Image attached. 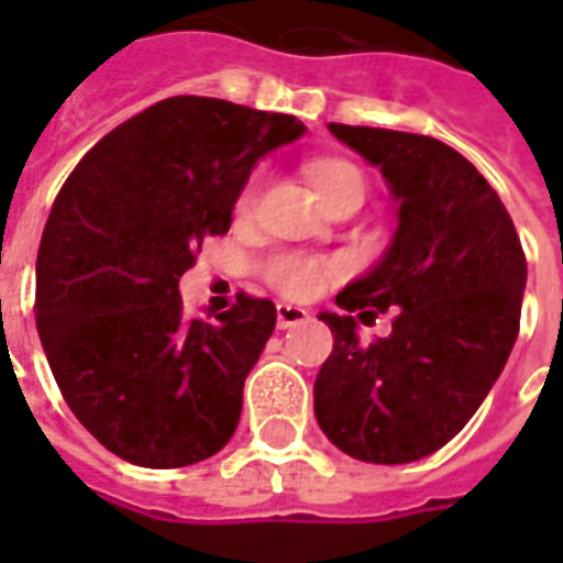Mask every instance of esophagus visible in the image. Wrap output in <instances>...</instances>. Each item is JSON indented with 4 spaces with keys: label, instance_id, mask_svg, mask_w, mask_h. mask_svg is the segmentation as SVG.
<instances>
[{
    "label": "esophagus",
    "instance_id": "1",
    "mask_svg": "<svg viewBox=\"0 0 563 563\" xmlns=\"http://www.w3.org/2000/svg\"><path fill=\"white\" fill-rule=\"evenodd\" d=\"M310 313H307L305 307H295V305H280L277 307V329H295V325H301L307 322Z\"/></svg>",
    "mask_w": 563,
    "mask_h": 563
}]
</instances>
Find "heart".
Here are the masks:
<instances>
[{
  "instance_id": "b5f03b06",
  "label": "heart",
  "mask_w": 563,
  "mask_h": 563,
  "mask_svg": "<svg viewBox=\"0 0 563 563\" xmlns=\"http://www.w3.org/2000/svg\"><path fill=\"white\" fill-rule=\"evenodd\" d=\"M307 177L317 189L319 201H325L331 192H338L346 184H365L362 174L355 165L341 159H317L307 165ZM253 198H256V184H250L238 198V210L246 213L253 208ZM334 277V265L325 258H310V256H280L274 258L268 265V280L280 289L283 295H292V298H310L317 295L325 283Z\"/></svg>"
}]
</instances>
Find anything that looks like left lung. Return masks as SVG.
Returning <instances> with one entry per match:
<instances>
[{
	"label": "left lung",
	"instance_id": "left-lung-1",
	"mask_svg": "<svg viewBox=\"0 0 563 563\" xmlns=\"http://www.w3.org/2000/svg\"><path fill=\"white\" fill-rule=\"evenodd\" d=\"M329 132L386 177L398 225L365 277L334 298L346 312L396 310L389 339L357 341L354 318L322 310L334 350L313 410L334 446L371 464H407L446 446L507 365L528 262L504 201L459 150L428 135Z\"/></svg>",
	"mask_w": 563,
	"mask_h": 563
}]
</instances>
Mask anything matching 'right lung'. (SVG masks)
<instances>
[{
  "mask_svg": "<svg viewBox=\"0 0 563 563\" xmlns=\"http://www.w3.org/2000/svg\"><path fill=\"white\" fill-rule=\"evenodd\" d=\"M305 135L289 114L172 96L108 132L59 189L35 262V329L63 398L104 449L186 467L232 440L277 325L238 295L186 319L177 283L225 234L256 162Z\"/></svg>",
  "mask_w": 563,
  "mask_h": 563,
  "instance_id": "1",
  "label": "right lung"
}]
</instances>
